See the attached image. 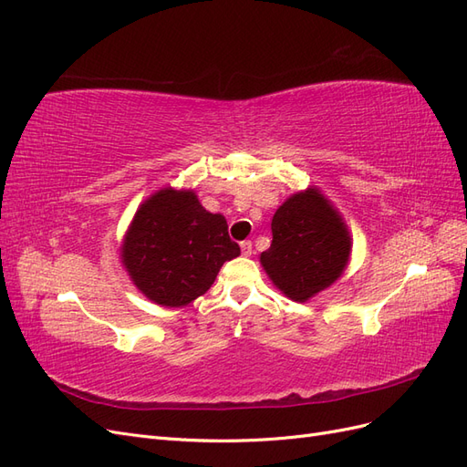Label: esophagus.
<instances>
[{
  "label": "esophagus",
  "instance_id": "1",
  "mask_svg": "<svg viewBox=\"0 0 467 467\" xmlns=\"http://www.w3.org/2000/svg\"><path fill=\"white\" fill-rule=\"evenodd\" d=\"M242 253L245 257H249L251 253H253V244L249 242V239H245V242H242Z\"/></svg>",
  "mask_w": 467,
  "mask_h": 467
}]
</instances>
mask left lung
Listing matches in <instances>:
<instances>
[{"label":"left lung","mask_w":467,"mask_h":467,"mask_svg":"<svg viewBox=\"0 0 467 467\" xmlns=\"http://www.w3.org/2000/svg\"><path fill=\"white\" fill-rule=\"evenodd\" d=\"M273 244L261 265L273 285L294 302L309 298L343 275L350 235L333 204L314 187L296 192L273 216Z\"/></svg>","instance_id":"obj_1"}]
</instances>
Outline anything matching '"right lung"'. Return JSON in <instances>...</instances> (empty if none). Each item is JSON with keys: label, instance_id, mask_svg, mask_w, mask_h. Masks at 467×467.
<instances>
[{"label": "right lung", "instance_id": "add662e5", "mask_svg": "<svg viewBox=\"0 0 467 467\" xmlns=\"http://www.w3.org/2000/svg\"><path fill=\"white\" fill-rule=\"evenodd\" d=\"M239 253L222 214H210L192 191L167 187L136 210L120 259L148 300L182 307L214 285L222 265Z\"/></svg>", "mask_w": 467, "mask_h": 467}]
</instances>
